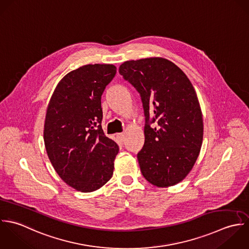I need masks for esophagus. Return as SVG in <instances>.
Here are the masks:
<instances>
[{"label": "esophagus", "instance_id": "obj_1", "mask_svg": "<svg viewBox=\"0 0 249 249\" xmlns=\"http://www.w3.org/2000/svg\"><path fill=\"white\" fill-rule=\"evenodd\" d=\"M116 138H117V140L120 142H124V140H125V135L124 134H117L116 135Z\"/></svg>", "mask_w": 249, "mask_h": 249}]
</instances>
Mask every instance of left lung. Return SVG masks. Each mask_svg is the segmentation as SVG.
Returning <instances> with one entry per match:
<instances>
[{
  "mask_svg": "<svg viewBox=\"0 0 249 249\" xmlns=\"http://www.w3.org/2000/svg\"><path fill=\"white\" fill-rule=\"evenodd\" d=\"M119 73L142 101L145 142L138 160L143 177L159 188L178 184L193 169L203 142L202 111L191 81L162 57L125 61Z\"/></svg>",
  "mask_w": 249,
  "mask_h": 249,
  "instance_id": "left-lung-1",
  "label": "left lung"
}]
</instances>
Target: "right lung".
Masks as SVG:
<instances>
[{
  "instance_id": "right-lung-1",
  "label": "right lung",
  "mask_w": 249,
  "mask_h": 249,
  "mask_svg": "<svg viewBox=\"0 0 249 249\" xmlns=\"http://www.w3.org/2000/svg\"><path fill=\"white\" fill-rule=\"evenodd\" d=\"M116 74L112 64H88L66 74L48 104L43 138L51 163L73 189L91 193L113 174L118 145L105 136L101 96Z\"/></svg>"
}]
</instances>
